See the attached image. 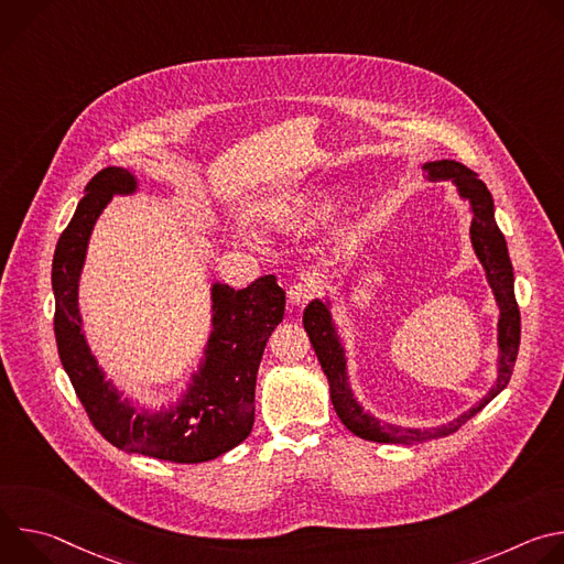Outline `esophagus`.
<instances>
[{"instance_id": "esophagus-1", "label": "esophagus", "mask_w": 564, "mask_h": 564, "mask_svg": "<svg viewBox=\"0 0 564 564\" xmlns=\"http://www.w3.org/2000/svg\"><path fill=\"white\" fill-rule=\"evenodd\" d=\"M316 292H318L316 281L303 279V281H296L288 288V299H290L292 305H305L312 296H316Z\"/></svg>"}]
</instances>
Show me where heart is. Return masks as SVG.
<instances>
[{"label":"heart","instance_id":"obj_1","mask_svg":"<svg viewBox=\"0 0 564 564\" xmlns=\"http://www.w3.org/2000/svg\"><path fill=\"white\" fill-rule=\"evenodd\" d=\"M337 194L339 189L333 185H314L310 189L274 198L265 214L276 229L294 231L326 218L337 200Z\"/></svg>","mask_w":564,"mask_h":564}]
</instances>
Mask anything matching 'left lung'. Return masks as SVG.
<instances>
[{"instance_id":"obj_1","label":"left lung","mask_w":564,"mask_h":564,"mask_svg":"<svg viewBox=\"0 0 564 564\" xmlns=\"http://www.w3.org/2000/svg\"><path fill=\"white\" fill-rule=\"evenodd\" d=\"M424 172L429 181H451L457 187V194L462 200L468 203L473 220H470V246L475 250V257L479 259L481 268H485L487 283L491 285V292L496 296L500 318H498V377L489 392L477 399L468 411H464L453 422H446L442 426L431 429H411L379 422L375 415L366 413L364 406L357 401L350 383H348V359L346 348L341 341V335L337 333V326L333 321L330 301L314 299L303 310V328L310 337V344L314 348V355L324 368L328 383H330V399L333 406L344 422V426L355 433L361 440L379 442V444H422L433 442L437 437H446L455 433L459 426H464L473 415H477L485 409L494 397H498L505 386L511 379L518 346H520V310L516 303L513 292V265L509 259L507 240L496 223V205L494 196L487 189V185L477 178L475 172L464 167L457 160H433V163H424Z\"/></svg>"}]
</instances>
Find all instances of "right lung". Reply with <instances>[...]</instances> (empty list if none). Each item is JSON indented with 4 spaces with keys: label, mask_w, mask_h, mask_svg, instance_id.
I'll return each mask as SVG.
<instances>
[{
    "label": "right lung",
    "mask_w": 564,
    "mask_h": 564,
    "mask_svg": "<svg viewBox=\"0 0 564 564\" xmlns=\"http://www.w3.org/2000/svg\"><path fill=\"white\" fill-rule=\"evenodd\" d=\"M135 192L138 178L129 170L98 172L57 240L51 283L59 361L91 424L116 448L176 464L209 462L252 433L257 372L270 335L283 321L285 292L272 274L243 290L212 283V333L187 388L155 411L133 404L94 357L77 292L98 216L113 196Z\"/></svg>",
    "instance_id": "obj_1"
}]
</instances>
